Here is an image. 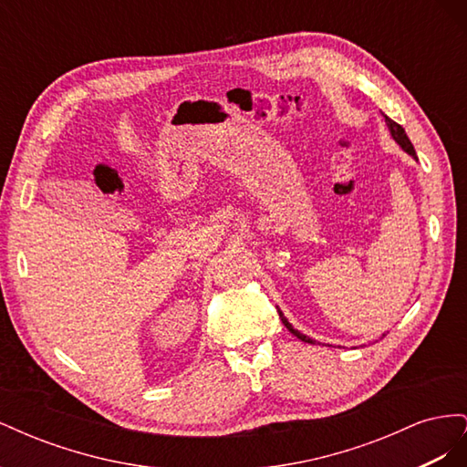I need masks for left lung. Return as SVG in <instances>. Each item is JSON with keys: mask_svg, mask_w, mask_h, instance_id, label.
<instances>
[{"mask_svg": "<svg viewBox=\"0 0 467 467\" xmlns=\"http://www.w3.org/2000/svg\"><path fill=\"white\" fill-rule=\"evenodd\" d=\"M386 117V115H384ZM386 124H388V129H389V132H391V136H393V140L395 142H398L407 153H411V155H415V148H413V144H411V140L407 138V134H405V130H403V126L401 124H398L395 120H391L389 117H386ZM278 316H280V319H282V323H285V327L292 333V335H296L300 338V341H304V343H312L314 345V341L309 337H306V335H302L300 331H296L292 325L288 323V319L282 316V312H278Z\"/></svg>", "mask_w": 467, "mask_h": 467, "instance_id": "1", "label": "left lung"}]
</instances>
